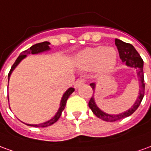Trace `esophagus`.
Here are the masks:
<instances>
[{
	"instance_id": "34e87169",
	"label": "esophagus",
	"mask_w": 151,
	"mask_h": 151,
	"mask_svg": "<svg viewBox=\"0 0 151 151\" xmlns=\"http://www.w3.org/2000/svg\"><path fill=\"white\" fill-rule=\"evenodd\" d=\"M85 83V80L83 78H78L76 81L75 84H74V87L75 88H78L79 86H81L83 83Z\"/></svg>"
}]
</instances>
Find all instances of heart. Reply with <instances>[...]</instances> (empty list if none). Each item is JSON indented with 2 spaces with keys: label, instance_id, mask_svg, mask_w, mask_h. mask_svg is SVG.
Wrapping results in <instances>:
<instances>
[{
  "label": "heart",
  "instance_id": "heart-1",
  "mask_svg": "<svg viewBox=\"0 0 151 151\" xmlns=\"http://www.w3.org/2000/svg\"><path fill=\"white\" fill-rule=\"evenodd\" d=\"M76 61L79 67L85 70L97 68L101 72H108L115 65L117 52L112 47L104 46L87 47L78 54Z\"/></svg>",
  "mask_w": 151,
  "mask_h": 151
}]
</instances>
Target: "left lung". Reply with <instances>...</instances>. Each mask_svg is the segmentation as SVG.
<instances>
[{"label": "left lung", "mask_w": 151, "mask_h": 151, "mask_svg": "<svg viewBox=\"0 0 151 151\" xmlns=\"http://www.w3.org/2000/svg\"><path fill=\"white\" fill-rule=\"evenodd\" d=\"M115 45L119 50L120 59L122 60L123 63H125L127 66L135 68L137 69V77L139 78V82H140V90H139V96H138L137 101H135L133 105L128 110L121 113L119 114H109L103 112L97 107V105L95 102L94 96H92L88 103L89 107L96 117L100 118L102 120L107 121V122H115V121L124 119V118L132 114L137 109L139 105H141V102H142V99L144 97V94H145L143 60H142L141 55L138 54V52L136 50L134 46L132 45H131L129 43L123 42V41H121L119 39H115ZM90 86L92 87V90L95 91L96 84L92 83H91Z\"/></svg>", "instance_id": "1"}]
</instances>
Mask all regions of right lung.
Here are the masks:
<instances>
[{"label": "right lung", "mask_w": 151, "mask_h": 151, "mask_svg": "<svg viewBox=\"0 0 151 151\" xmlns=\"http://www.w3.org/2000/svg\"><path fill=\"white\" fill-rule=\"evenodd\" d=\"M49 45H50V42H43L35 44V45L32 46L29 49H28V50L23 51V52L20 54V55L17 58V60H15V62L14 63V65H12V67H11L10 70H9V74H8V83H9L10 74L12 73L14 69L16 68L17 65L20 63V61L22 60L23 59H24V58L27 56V55H29V54H38L41 53V52H43V51H46V50H50ZM73 91H74V88H73V87L68 88V90L65 91V93L63 95L62 99H61L60 106V108H59V110H58V112L56 113V114L51 119H50L49 121H47V122H45V123H40V124H27V123H25V124H27L28 126H32V127H48V126H50V125H52L53 123H55V122L60 119V117L61 116V114H62V111L65 109V105H66V102H67L68 98L69 97V96H70ZM8 101H9V98H8Z\"/></svg>", "instance_id": "obj_1"}]
</instances>
